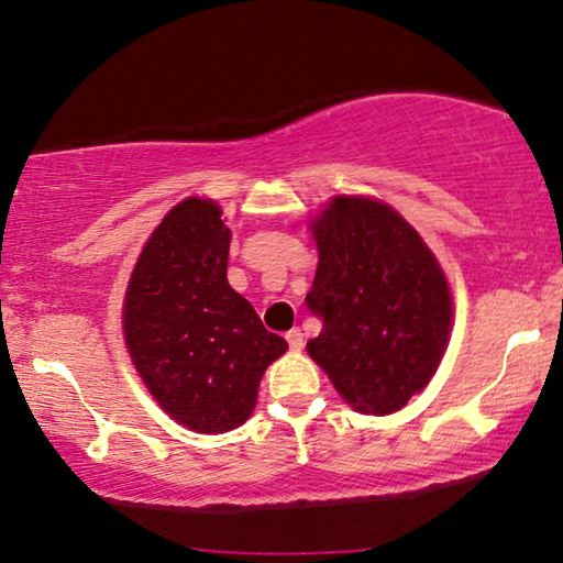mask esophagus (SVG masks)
<instances>
[{"label": "esophagus", "mask_w": 563, "mask_h": 563, "mask_svg": "<svg viewBox=\"0 0 563 563\" xmlns=\"http://www.w3.org/2000/svg\"><path fill=\"white\" fill-rule=\"evenodd\" d=\"M286 340H288L290 350H294V352L303 350V332H301V329H290V332L286 334Z\"/></svg>", "instance_id": "obj_1"}]
</instances>
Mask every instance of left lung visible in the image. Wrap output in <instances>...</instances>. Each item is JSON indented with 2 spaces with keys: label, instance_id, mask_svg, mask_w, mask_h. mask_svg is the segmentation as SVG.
Returning a JSON list of instances; mask_svg holds the SVG:
<instances>
[{
  "label": "left lung",
  "instance_id": "1",
  "mask_svg": "<svg viewBox=\"0 0 563 563\" xmlns=\"http://www.w3.org/2000/svg\"><path fill=\"white\" fill-rule=\"evenodd\" d=\"M319 250L306 306L321 334L306 344L363 415H391L430 384L453 327L443 267L391 206L336 195L311 221Z\"/></svg>",
  "mask_w": 563,
  "mask_h": 563
}]
</instances>
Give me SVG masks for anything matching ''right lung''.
<instances>
[{"mask_svg":"<svg viewBox=\"0 0 563 563\" xmlns=\"http://www.w3.org/2000/svg\"><path fill=\"white\" fill-rule=\"evenodd\" d=\"M221 206L187 198L164 216L133 267L123 334L148 394L187 430L242 427L267 365L288 350L229 286Z\"/></svg>","mask_w":563,"mask_h":563,"instance_id":"right-lung-1","label":"right lung"}]
</instances>
